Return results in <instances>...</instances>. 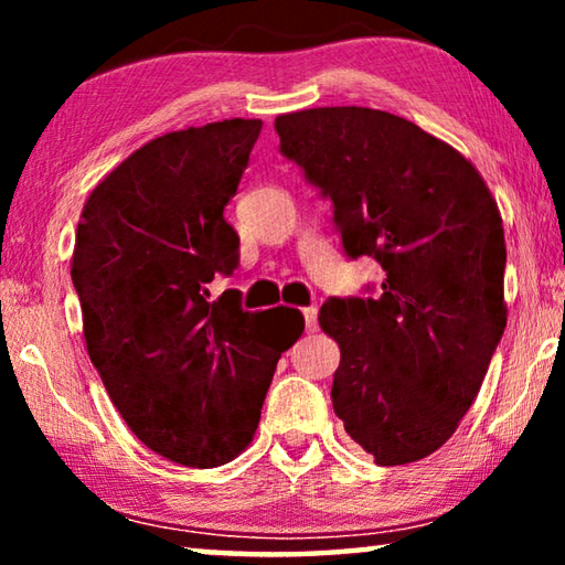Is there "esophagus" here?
<instances>
[{
  "mask_svg": "<svg viewBox=\"0 0 565 565\" xmlns=\"http://www.w3.org/2000/svg\"><path fill=\"white\" fill-rule=\"evenodd\" d=\"M317 309H313V306H309V309H303V323H306V331H317V327H319V321H317Z\"/></svg>",
  "mask_w": 565,
  "mask_h": 565,
  "instance_id": "34e87169",
  "label": "esophagus"
}]
</instances>
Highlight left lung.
<instances>
[{"label":"left lung","instance_id":"obj_1","mask_svg":"<svg viewBox=\"0 0 565 565\" xmlns=\"http://www.w3.org/2000/svg\"><path fill=\"white\" fill-rule=\"evenodd\" d=\"M281 154L333 204L351 259L386 271L379 299H329L331 401L379 466L441 448L476 401L505 329L501 212L463 154L414 121L319 107L274 121Z\"/></svg>","mask_w":565,"mask_h":565}]
</instances>
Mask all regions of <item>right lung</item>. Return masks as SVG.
<instances>
[{"label":"right lung","mask_w":565,"mask_h":565,"mask_svg":"<svg viewBox=\"0 0 565 565\" xmlns=\"http://www.w3.org/2000/svg\"><path fill=\"white\" fill-rule=\"evenodd\" d=\"M262 119H224L151 139L104 177L82 209L72 256L84 341L121 418L151 451L191 468L252 444L301 311H244L224 218Z\"/></svg>","instance_id":"obj_1"}]
</instances>
